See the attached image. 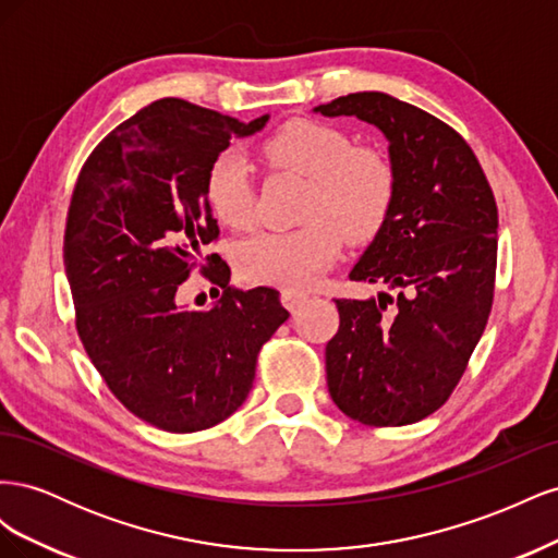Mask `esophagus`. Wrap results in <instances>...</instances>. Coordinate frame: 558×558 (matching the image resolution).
Wrapping results in <instances>:
<instances>
[{
	"mask_svg": "<svg viewBox=\"0 0 558 558\" xmlns=\"http://www.w3.org/2000/svg\"><path fill=\"white\" fill-rule=\"evenodd\" d=\"M305 300H307V295L300 293V291H289V289L281 291V302H283V307L289 310V312H295Z\"/></svg>",
	"mask_w": 558,
	"mask_h": 558,
	"instance_id": "1",
	"label": "esophagus"
}]
</instances>
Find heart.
Masks as SVG:
<instances>
[{
	"mask_svg": "<svg viewBox=\"0 0 558 558\" xmlns=\"http://www.w3.org/2000/svg\"><path fill=\"white\" fill-rule=\"evenodd\" d=\"M275 170L310 177L302 218L293 230H260L234 251L240 275L260 286L302 291L326 272L342 248V234L361 244L384 228L396 199V170L373 146H353L332 123L293 118L258 146ZM211 214L228 228L244 230L256 218V189L238 154L218 158L207 174Z\"/></svg>",
	"mask_w": 558,
	"mask_h": 558,
	"instance_id": "obj_1",
	"label": "heart"
}]
</instances>
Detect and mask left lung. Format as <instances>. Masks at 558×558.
<instances>
[{
	"label": "left lung",
	"instance_id": "obj_1",
	"mask_svg": "<svg viewBox=\"0 0 558 558\" xmlns=\"http://www.w3.org/2000/svg\"><path fill=\"white\" fill-rule=\"evenodd\" d=\"M314 111L379 128L396 170L391 214L349 275L396 295L335 300L328 391L365 426L414 424L449 400L492 314L494 191L461 134L414 105L351 93Z\"/></svg>",
	"mask_w": 558,
	"mask_h": 558
}]
</instances>
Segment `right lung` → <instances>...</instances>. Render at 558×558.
<instances>
[{"mask_svg":"<svg viewBox=\"0 0 558 558\" xmlns=\"http://www.w3.org/2000/svg\"><path fill=\"white\" fill-rule=\"evenodd\" d=\"M165 97L95 146L76 179L64 228V269L83 349L109 391L146 424L195 433L246 400L263 344L289 318L279 291L228 286L207 205L209 167L234 137L265 128ZM201 271L221 284L209 311L178 305Z\"/></svg>","mask_w":558,"mask_h":558,"instance_id":"right-lung-1","label":"right lung"}]
</instances>
